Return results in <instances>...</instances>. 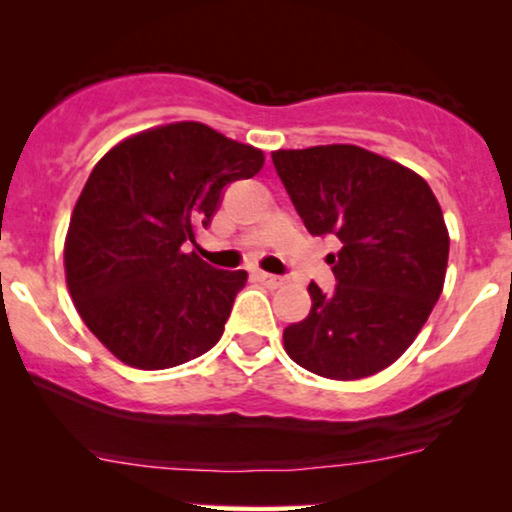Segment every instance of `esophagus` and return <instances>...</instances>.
<instances>
[{
  "mask_svg": "<svg viewBox=\"0 0 512 512\" xmlns=\"http://www.w3.org/2000/svg\"><path fill=\"white\" fill-rule=\"evenodd\" d=\"M257 279L262 281L267 289H279V286L286 284L284 276H276V274H267V272H257Z\"/></svg>",
  "mask_w": 512,
  "mask_h": 512,
  "instance_id": "1",
  "label": "esophagus"
}]
</instances>
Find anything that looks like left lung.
<instances>
[{
	"instance_id": "1",
	"label": "left lung",
	"mask_w": 512,
	"mask_h": 512,
	"mask_svg": "<svg viewBox=\"0 0 512 512\" xmlns=\"http://www.w3.org/2000/svg\"><path fill=\"white\" fill-rule=\"evenodd\" d=\"M274 168L313 236L339 238L334 293L310 281V313L284 330L298 366L330 380L380 373L409 349L440 298L450 236L428 182L354 144L279 149Z\"/></svg>"
}]
</instances>
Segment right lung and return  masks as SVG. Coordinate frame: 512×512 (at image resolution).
<instances>
[{"mask_svg":"<svg viewBox=\"0 0 512 512\" xmlns=\"http://www.w3.org/2000/svg\"><path fill=\"white\" fill-rule=\"evenodd\" d=\"M262 166L260 149L202 122L144 129L96 163L69 219L64 274L76 313L115 358L163 370L219 342L248 272L209 267L185 245L223 187Z\"/></svg>","mask_w":512,"mask_h":512,"instance_id":"obj_1","label":"right lung"}]
</instances>
